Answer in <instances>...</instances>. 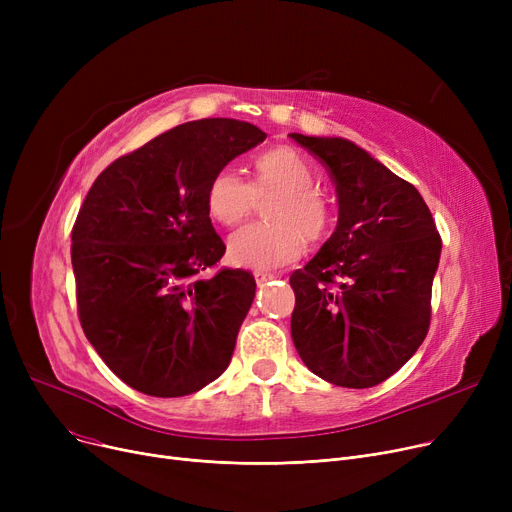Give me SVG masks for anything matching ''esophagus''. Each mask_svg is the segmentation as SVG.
Returning <instances> with one entry per match:
<instances>
[{
    "label": "esophagus",
    "mask_w": 512,
    "mask_h": 512,
    "mask_svg": "<svg viewBox=\"0 0 512 512\" xmlns=\"http://www.w3.org/2000/svg\"><path fill=\"white\" fill-rule=\"evenodd\" d=\"M276 276L274 274H267V272H255V282L257 284H265V282H270V280H274Z\"/></svg>",
    "instance_id": "1"
}]
</instances>
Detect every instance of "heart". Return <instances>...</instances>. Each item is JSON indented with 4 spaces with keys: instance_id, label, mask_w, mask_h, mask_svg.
I'll use <instances>...</instances> for the list:
<instances>
[{
    "instance_id": "heart-1",
    "label": "heart",
    "mask_w": 512,
    "mask_h": 512,
    "mask_svg": "<svg viewBox=\"0 0 512 512\" xmlns=\"http://www.w3.org/2000/svg\"><path fill=\"white\" fill-rule=\"evenodd\" d=\"M311 161L290 147H274L255 157L253 182L232 168L215 172L207 184L205 205L222 226H238L257 207V197L280 195L267 211V224H251L228 240V257L247 270L267 272L297 261L307 240H321L332 224V211L317 191Z\"/></svg>"
}]
</instances>
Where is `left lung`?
I'll return each instance as SVG.
<instances>
[{"mask_svg":"<svg viewBox=\"0 0 512 512\" xmlns=\"http://www.w3.org/2000/svg\"><path fill=\"white\" fill-rule=\"evenodd\" d=\"M290 137L328 166L338 224L290 276V334L303 363L334 386L371 388L421 346L442 240L417 188L348 139Z\"/></svg>","mask_w":512,"mask_h":512,"instance_id":"8db88e82","label":"left lung"}]
</instances>
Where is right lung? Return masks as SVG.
Listing matches in <instances>:
<instances>
[{
  "mask_svg": "<svg viewBox=\"0 0 512 512\" xmlns=\"http://www.w3.org/2000/svg\"><path fill=\"white\" fill-rule=\"evenodd\" d=\"M255 124H180L118 157L93 182L72 230L80 326L122 382L193 394L230 365L255 278L203 276L226 251L205 205L211 176L265 141Z\"/></svg>",
  "mask_w": 512,
  "mask_h": 512,
  "instance_id": "obj_1",
  "label": "right lung"
}]
</instances>
